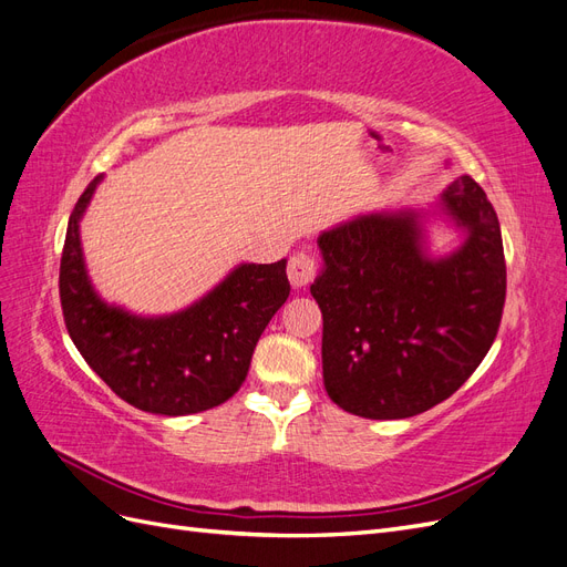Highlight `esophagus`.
<instances>
[{"label": "esophagus", "instance_id": "1", "mask_svg": "<svg viewBox=\"0 0 567 567\" xmlns=\"http://www.w3.org/2000/svg\"><path fill=\"white\" fill-rule=\"evenodd\" d=\"M317 277V262L310 252H296L288 262V279L293 288L310 286Z\"/></svg>", "mask_w": 567, "mask_h": 567}]
</instances>
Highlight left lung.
Masks as SVG:
<instances>
[{
    "label": "left lung",
    "instance_id": "1",
    "mask_svg": "<svg viewBox=\"0 0 567 567\" xmlns=\"http://www.w3.org/2000/svg\"><path fill=\"white\" fill-rule=\"evenodd\" d=\"M462 244L433 256L430 227ZM310 286L323 317L329 398L373 421L423 414L480 367L499 331L506 262L499 219L468 175L427 208H385L319 234Z\"/></svg>",
    "mask_w": 567,
    "mask_h": 567
}]
</instances>
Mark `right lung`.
Returning a JSON list of instances; mask_svg holds the SVG:
<instances>
[{"mask_svg": "<svg viewBox=\"0 0 567 567\" xmlns=\"http://www.w3.org/2000/svg\"><path fill=\"white\" fill-rule=\"evenodd\" d=\"M101 179L78 198L61 255V307L75 348L120 400L148 414L188 416L227 402L244 385L257 340L290 293L286 260L236 265L173 315L144 317L109 305L90 279L80 241V221Z\"/></svg>", "mask_w": 567, "mask_h": 567, "instance_id": "right-lung-1", "label": "right lung"}]
</instances>
